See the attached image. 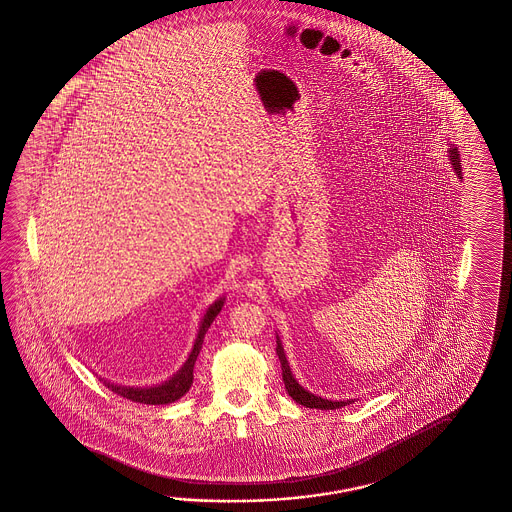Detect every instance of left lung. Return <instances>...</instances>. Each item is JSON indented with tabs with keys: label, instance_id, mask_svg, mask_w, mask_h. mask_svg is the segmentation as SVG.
<instances>
[{
	"label": "left lung",
	"instance_id": "8db88e82",
	"mask_svg": "<svg viewBox=\"0 0 512 512\" xmlns=\"http://www.w3.org/2000/svg\"><path fill=\"white\" fill-rule=\"evenodd\" d=\"M448 157H450V161H452V166H454V170H456L457 177L463 179V177H461V161H459V152H457L456 146H452V148L448 150ZM276 355H278L280 364H282V377L283 384H285V392L289 393L296 403L302 404L305 408H318V410H337V408H342V406L355 403L353 399H349V401H327V399H322V397H318L315 393H309L307 390H304V388L296 382V379H294L293 373H291L289 362L285 359L282 342H280L278 335H276Z\"/></svg>",
	"mask_w": 512,
	"mask_h": 512
}]
</instances>
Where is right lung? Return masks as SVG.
Masks as SVG:
<instances>
[{
    "instance_id": "1",
    "label": "right lung",
    "mask_w": 512,
    "mask_h": 512,
    "mask_svg": "<svg viewBox=\"0 0 512 512\" xmlns=\"http://www.w3.org/2000/svg\"><path fill=\"white\" fill-rule=\"evenodd\" d=\"M225 304V298H219L214 304L210 305L207 309V313L201 320V326H199V333H197L196 342H194V348L192 353L188 355L183 368L175 373L172 379L164 381L163 384H157V386H150V388H133V386H120V384H113V382L104 381V384L108 386L109 390L113 393H117L124 399H130L133 403L142 404H170L181 399L192 386L194 381V364H196L197 355L203 348V338L205 333L208 331L210 324L214 322V318L219 315L221 307Z\"/></svg>"
}]
</instances>
